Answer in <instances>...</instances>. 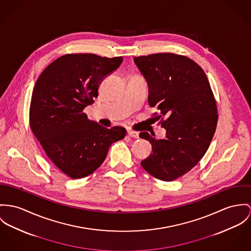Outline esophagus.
<instances>
[{
  "label": "esophagus",
  "instance_id": "34e87169",
  "mask_svg": "<svg viewBox=\"0 0 251 251\" xmlns=\"http://www.w3.org/2000/svg\"><path fill=\"white\" fill-rule=\"evenodd\" d=\"M128 135L131 136V137H134V138H138V133L135 132L133 130H128Z\"/></svg>",
  "mask_w": 251,
  "mask_h": 251
}]
</instances>
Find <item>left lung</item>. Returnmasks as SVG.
Here are the masks:
<instances>
[{
  "label": "left lung",
  "instance_id": "left-lung-1",
  "mask_svg": "<svg viewBox=\"0 0 251 251\" xmlns=\"http://www.w3.org/2000/svg\"><path fill=\"white\" fill-rule=\"evenodd\" d=\"M134 61L147 81L149 105L159 110L154 116L166 130L162 139L139 134L152 144L141 166L155 178L172 181L206 153L218 122L216 100L203 70L190 58L164 52Z\"/></svg>",
  "mask_w": 251,
  "mask_h": 251
}]
</instances>
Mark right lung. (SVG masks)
Returning a JSON list of instances; mask_svg holds the SVG:
<instances>
[{"instance_id":"obj_1","label":"right lung","mask_w":251,"mask_h":251,"mask_svg":"<svg viewBox=\"0 0 251 251\" xmlns=\"http://www.w3.org/2000/svg\"><path fill=\"white\" fill-rule=\"evenodd\" d=\"M122 61L121 56L66 54L50 64L35 83L29 109L31 131L54 165L72 178L94 173L111 145L126 135L123 127L107 129L83 112L98 97L101 81Z\"/></svg>"}]
</instances>
